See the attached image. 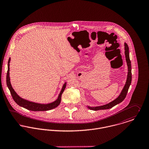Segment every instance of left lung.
<instances>
[{"label": "left lung", "mask_w": 149, "mask_h": 149, "mask_svg": "<svg viewBox=\"0 0 149 149\" xmlns=\"http://www.w3.org/2000/svg\"><path fill=\"white\" fill-rule=\"evenodd\" d=\"M125 54L126 61L127 65L128 66V74H127L126 82V84H125L123 90H122V92L120 93V95H119V97L117 98H116L115 100L110 102L108 104H104L103 106H97V107L87 106L89 109L92 110H95V111L99 110L109 109L112 108L113 107H114L116 104H118V103L122 102L126 98L128 90L131 84L132 79V65H131V61L130 60V57H129V49L128 45L126 43H125Z\"/></svg>", "instance_id": "left-lung-1"}]
</instances>
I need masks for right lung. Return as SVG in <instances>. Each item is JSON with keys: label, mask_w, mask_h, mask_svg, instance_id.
Instances as JSON below:
<instances>
[{"label": "right lung", "mask_w": 149, "mask_h": 149, "mask_svg": "<svg viewBox=\"0 0 149 149\" xmlns=\"http://www.w3.org/2000/svg\"><path fill=\"white\" fill-rule=\"evenodd\" d=\"M10 58L8 59V70L7 72V76H6V82H7V85L8 88L10 90V91L11 93V96L13 97L14 101L17 103V104L23 107L27 110H31V111H47L50 110L51 109H53L55 107H56L61 103V97L62 94L63 93L66 86V83H65L63 87L62 88V90L58 96V99H56L55 101L50 103L49 104H40V103H37L35 102H32L30 101H29L27 100L23 99L20 98L13 89L12 87V86L10 82Z\"/></svg>", "instance_id": "1"}]
</instances>
